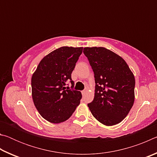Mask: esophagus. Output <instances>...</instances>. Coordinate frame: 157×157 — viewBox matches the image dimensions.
<instances>
[{
    "label": "esophagus",
    "mask_w": 157,
    "mask_h": 157,
    "mask_svg": "<svg viewBox=\"0 0 157 157\" xmlns=\"http://www.w3.org/2000/svg\"><path fill=\"white\" fill-rule=\"evenodd\" d=\"M86 90H83V91H82V94L84 95L85 94V93H86Z\"/></svg>",
    "instance_id": "34e87169"
}]
</instances>
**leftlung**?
<instances>
[{"label":"left lung","mask_w":157,"mask_h":157,"mask_svg":"<svg viewBox=\"0 0 157 157\" xmlns=\"http://www.w3.org/2000/svg\"><path fill=\"white\" fill-rule=\"evenodd\" d=\"M94 73L95 96L88 107L100 123L111 126L123 120L134 102L135 78L123 58L103 47L84 48Z\"/></svg>","instance_id":"obj_1"}]
</instances>
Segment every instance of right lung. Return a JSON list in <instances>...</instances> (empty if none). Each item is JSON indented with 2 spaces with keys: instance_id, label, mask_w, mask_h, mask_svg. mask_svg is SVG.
I'll use <instances>...</instances> for the list:
<instances>
[{
  "instance_id": "1",
  "label": "right lung",
  "mask_w": 157,
  "mask_h": 157,
  "mask_svg": "<svg viewBox=\"0 0 157 157\" xmlns=\"http://www.w3.org/2000/svg\"><path fill=\"white\" fill-rule=\"evenodd\" d=\"M83 48L63 46L44 57L32 77V95L39 113L52 123L72 116L80 103L82 94L73 89L71 73ZM71 87H66L67 82Z\"/></svg>"
}]
</instances>
